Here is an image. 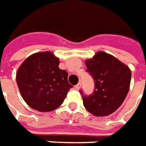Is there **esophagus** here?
<instances>
[{
  "instance_id": "esophagus-1",
  "label": "esophagus",
  "mask_w": 146,
  "mask_h": 146,
  "mask_svg": "<svg viewBox=\"0 0 146 146\" xmlns=\"http://www.w3.org/2000/svg\"><path fill=\"white\" fill-rule=\"evenodd\" d=\"M80 86H81V84H80V83H79V84H77L76 85H75V89H76V90H80Z\"/></svg>"
}]
</instances>
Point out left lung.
Masks as SVG:
<instances>
[{"label":"left lung","instance_id":"obj_1","mask_svg":"<svg viewBox=\"0 0 146 146\" xmlns=\"http://www.w3.org/2000/svg\"><path fill=\"white\" fill-rule=\"evenodd\" d=\"M86 71L94 82V90L90 95L80 93L84 108L92 114L104 117L114 113L127 95L131 72L126 65L112 55L104 52L85 62Z\"/></svg>","mask_w":146,"mask_h":146}]
</instances>
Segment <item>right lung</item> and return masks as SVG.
<instances>
[{
  "instance_id": "1",
  "label": "right lung",
  "mask_w": 146,
  "mask_h": 146,
  "mask_svg": "<svg viewBox=\"0 0 146 146\" xmlns=\"http://www.w3.org/2000/svg\"><path fill=\"white\" fill-rule=\"evenodd\" d=\"M59 60L50 52H38L22 63L16 82L27 104L39 112H49L62 104L73 86L68 74L59 68Z\"/></svg>"
}]
</instances>
